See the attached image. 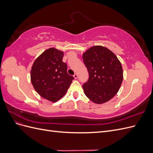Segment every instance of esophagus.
Segmentation results:
<instances>
[{"mask_svg": "<svg viewBox=\"0 0 153 153\" xmlns=\"http://www.w3.org/2000/svg\"><path fill=\"white\" fill-rule=\"evenodd\" d=\"M73 76H74V78H75V79H76V78H78V75L77 74H75V75H73Z\"/></svg>", "mask_w": 153, "mask_h": 153, "instance_id": "obj_1", "label": "esophagus"}]
</instances>
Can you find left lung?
<instances>
[{"mask_svg": "<svg viewBox=\"0 0 153 153\" xmlns=\"http://www.w3.org/2000/svg\"><path fill=\"white\" fill-rule=\"evenodd\" d=\"M89 78L83 85L85 96L92 102L103 104L115 96L123 80L121 63L116 55L103 46H93L83 53Z\"/></svg>", "mask_w": 153, "mask_h": 153, "instance_id": "1", "label": "left lung"}]
</instances>
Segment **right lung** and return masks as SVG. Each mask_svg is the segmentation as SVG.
I'll list each match as a JSON object with an SVG mask.
<instances>
[{
    "label": "right lung",
    "instance_id": "1",
    "mask_svg": "<svg viewBox=\"0 0 153 153\" xmlns=\"http://www.w3.org/2000/svg\"><path fill=\"white\" fill-rule=\"evenodd\" d=\"M63 56L62 51L50 48L36 59L31 68L30 80L34 89L52 102L65 95L74 79L68 75Z\"/></svg>",
    "mask_w": 153,
    "mask_h": 153
}]
</instances>
